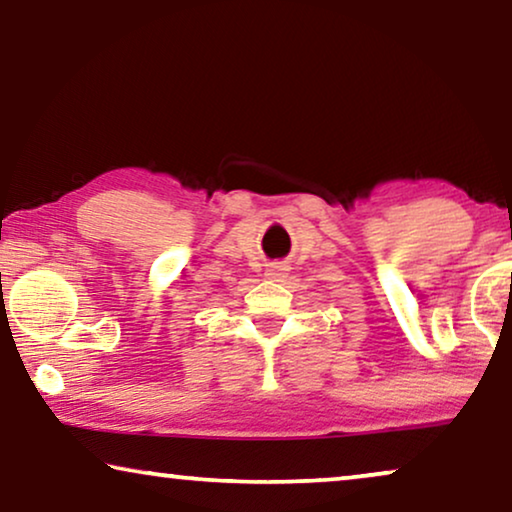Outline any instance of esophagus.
I'll use <instances>...</instances> for the list:
<instances>
[{"instance_id":"1","label":"esophagus","mask_w":512,"mask_h":512,"mask_svg":"<svg viewBox=\"0 0 512 512\" xmlns=\"http://www.w3.org/2000/svg\"><path fill=\"white\" fill-rule=\"evenodd\" d=\"M266 273H269V276L271 278H283L285 276V273H287V266L285 264H271L269 266V271H266Z\"/></svg>"}]
</instances>
